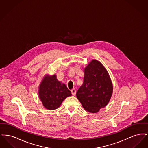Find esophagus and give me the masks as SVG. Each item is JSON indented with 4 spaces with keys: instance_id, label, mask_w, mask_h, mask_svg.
<instances>
[{
    "instance_id": "esophagus-1",
    "label": "esophagus",
    "mask_w": 148,
    "mask_h": 148,
    "mask_svg": "<svg viewBox=\"0 0 148 148\" xmlns=\"http://www.w3.org/2000/svg\"><path fill=\"white\" fill-rule=\"evenodd\" d=\"M71 92L73 95H75V94H76V90L75 89H73L72 90H71Z\"/></svg>"
}]
</instances>
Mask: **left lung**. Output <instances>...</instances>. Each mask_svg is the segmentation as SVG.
Listing matches in <instances>:
<instances>
[{"label":"left lung","mask_w":148,"mask_h":148,"mask_svg":"<svg viewBox=\"0 0 148 148\" xmlns=\"http://www.w3.org/2000/svg\"><path fill=\"white\" fill-rule=\"evenodd\" d=\"M113 90L108 72L100 62L94 59L85 68L83 84L76 95L85 110L95 113L108 104Z\"/></svg>","instance_id":"left-lung-1"}]
</instances>
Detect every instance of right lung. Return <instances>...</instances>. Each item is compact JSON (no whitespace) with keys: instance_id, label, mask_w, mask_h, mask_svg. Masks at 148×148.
Wrapping results in <instances>:
<instances>
[{"instance_id":"1","label":"right lung","mask_w":148,"mask_h":148,"mask_svg":"<svg viewBox=\"0 0 148 148\" xmlns=\"http://www.w3.org/2000/svg\"><path fill=\"white\" fill-rule=\"evenodd\" d=\"M38 93L42 105L48 110L56 109L65 99L71 95L66 86L58 81L55 74L44 77L39 86Z\"/></svg>"}]
</instances>
